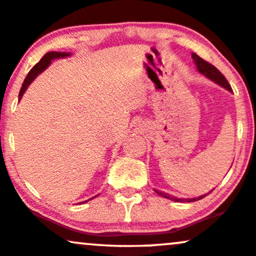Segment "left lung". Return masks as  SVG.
<instances>
[{"label":"left lung","mask_w":256,"mask_h":256,"mask_svg":"<svg viewBox=\"0 0 256 256\" xmlns=\"http://www.w3.org/2000/svg\"><path fill=\"white\" fill-rule=\"evenodd\" d=\"M192 57H193L194 63H195V66H196V69H198V72H199V73H201L202 75H205L207 79L212 80L213 82H216V84H217V85L222 86V87H223V88H225V90H228V91H229V92H232V90H231L230 84L228 82V80L225 79L224 75L222 74L220 72H219L218 69L214 67V66H212L211 63L206 62L205 60L201 58V57L198 56L195 52L192 54ZM212 190H213V189H212ZM212 190H211V192H212ZM154 192H156V193H157L158 195H160V196L165 198V199H169V200L176 201V202H193V201H198V200L202 199V198H205L206 195L208 194V193H207V194H205V195H201V196L192 198V199H181V198L171 196L170 194L164 193V192H159V190H157V189H154ZM211 192H210V193H211Z\"/></svg>","instance_id":"obj_1"}]
</instances>
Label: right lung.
Returning a JSON list of instances; mask_svg holds the SVG:
<instances>
[{"instance_id":"obj_1","label":"right lung","mask_w":256,"mask_h":256,"mask_svg":"<svg viewBox=\"0 0 256 256\" xmlns=\"http://www.w3.org/2000/svg\"><path fill=\"white\" fill-rule=\"evenodd\" d=\"M69 56H70V52H58V51H50V52L45 54V55L42 57L40 61H39L37 64H36L34 67H33L31 70H30V73L27 74L26 79H25V81H24L22 86H21V90L19 92V100L21 98H22L24 93H25L27 87L31 85L32 81L34 80L39 74L43 73L45 69L49 67L51 61H54V60H57V58H64V57H69ZM96 196H98V195H96ZM92 199H93V198H92ZM92 199H88V200H92ZM88 200L82 201V202H80V204L87 202Z\"/></svg>"}]
</instances>
